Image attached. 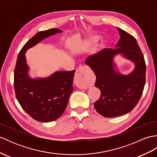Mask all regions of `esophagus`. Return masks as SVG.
Masks as SVG:
<instances>
[{"label":"esophagus","instance_id":"esophagus-1","mask_svg":"<svg viewBox=\"0 0 157 157\" xmlns=\"http://www.w3.org/2000/svg\"><path fill=\"white\" fill-rule=\"evenodd\" d=\"M87 67H79L76 70L75 74V80L79 88L86 89L88 88L87 73H86Z\"/></svg>","mask_w":157,"mask_h":157}]
</instances>
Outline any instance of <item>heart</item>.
I'll list each match as a JSON object with an SVG mask.
<instances>
[{
  "label": "heart",
  "instance_id": "heart-1",
  "mask_svg": "<svg viewBox=\"0 0 157 157\" xmlns=\"http://www.w3.org/2000/svg\"><path fill=\"white\" fill-rule=\"evenodd\" d=\"M98 36H90V37L83 40V42H94L97 40H98Z\"/></svg>",
  "mask_w": 157,
  "mask_h": 157
}]
</instances>
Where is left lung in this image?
I'll use <instances>...</instances> for the list:
<instances>
[{"label": "left lung", "instance_id": "obj_1", "mask_svg": "<svg viewBox=\"0 0 157 157\" xmlns=\"http://www.w3.org/2000/svg\"><path fill=\"white\" fill-rule=\"evenodd\" d=\"M120 38L115 49L105 48L86 60V64L96 75L95 86L101 96L94 108L105 117H115L130 112L140 98L146 79L144 58L136 38L117 28ZM119 55L133 63L135 67L128 75L118 70L114 59Z\"/></svg>", "mask_w": 157, "mask_h": 157}]
</instances>
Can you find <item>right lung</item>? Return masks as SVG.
<instances>
[{
	"label": "right lung",
	"mask_w": 157,
	"mask_h": 157,
	"mask_svg": "<svg viewBox=\"0 0 157 157\" xmlns=\"http://www.w3.org/2000/svg\"><path fill=\"white\" fill-rule=\"evenodd\" d=\"M62 32L53 28L38 32L23 46L17 59L14 71L16 98L23 109L38 121H55L64 113L73 90L75 70L57 71L46 78H33L29 74V67L25 55L28 49L44 39Z\"/></svg>",
	"instance_id": "right-lung-1"
}]
</instances>
